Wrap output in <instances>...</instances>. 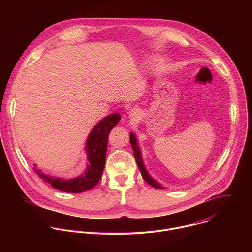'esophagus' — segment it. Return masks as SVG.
<instances>
[{
  "label": "esophagus",
  "mask_w": 252,
  "mask_h": 252,
  "mask_svg": "<svg viewBox=\"0 0 252 252\" xmlns=\"http://www.w3.org/2000/svg\"><path fill=\"white\" fill-rule=\"evenodd\" d=\"M128 117L131 120H137L138 118H140V112L138 110H136V109H132V110L129 111Z\"/></svg>",
  "instance_id": "esophagus-1"
}]
</instances>
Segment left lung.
Returning a JSON list of instances; mask_svg holds the SVG:
<instances>
[{
    "label": "left lung",
    "instance_id": "8db88e82",
    "mask_svg": "<svg viewBox=\"0 0 252 252\" xmlns=\"http://www.w3.org/2000/svg\"><path fill=\"white\" fill-rule=\"evenodd\" d=\"M129 141H130V145H131V148H132V151H133V156L135 158V160H136V163H137V166L140 170V173L143 177V179L150 185L152 186L153 188H156L158 189H164V188L159 184L158 183L155 178H153L151 176V174L149 173V171L147 170L146 166H145V163H143V160H142V157H141V152H140V149L138 147V141H137V138L135 136L134 133L130 132V136H129Z\"/></svg>",
    "mask_w": 252,
    "mask_h": 252
}]
</instances>
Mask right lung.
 <instances>
[{"label": "right lung", "mask_w": 252, "mask_h": 252, "mask_svg": "<svg viewBox=\"0 0 252 252\" xmlns=\"http://www.w3.org/2000/svg\"><path fill=\"white\" fill-rule=\"evenodd\" d=\"M120 120L121 115L118 113L106 116L91 130L85 147L88 163L81 175L69 179L55 177L45 174L42 170L35 167L37 166L35 164H33V170L44 182L61 191L80 193L92 189L99 182L104 168L107 138L110 131L118 125Z\"/></svg>", "instance_id": "add662e5"}]
</instances>
